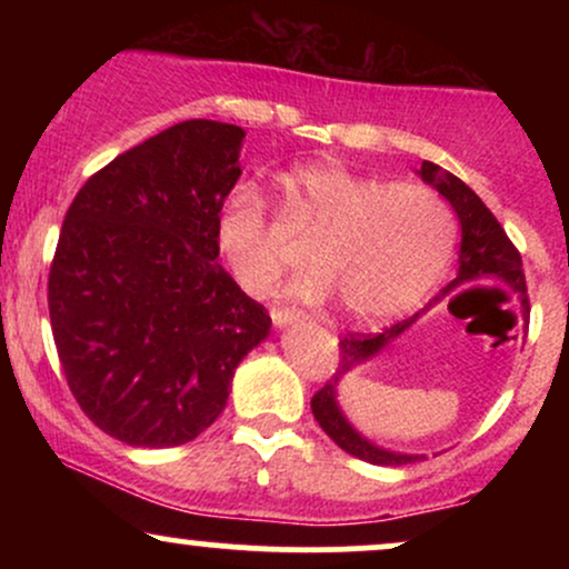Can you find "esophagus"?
<instances>
[{
    "instance_id": "obj_1",
    "label": "esophagus",
    "mask_w": 569,
    "mask_h": 569,
    "mask_svg": "<svg viewBox=\"0 0 569 569\" xmlns=\"http://www.w3.org/2000/svg\"><path fill=\"white\" fill-rule=\"evenodd\" d=\"M302 312L299 310H286V307H272V323L278 326V329H283V326H293L302 321Z\"/></svg>"
}]
</instances>
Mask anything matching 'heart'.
I'll return each mask as SVG.
<instances>
[{"mask_svg":"<svg viewBox=\"0 0 569 569\" xmlns=\"http://www.w3.org/2000/svg\"><path fill=\"white\" fill-rule=\"evenodd\" d=\"M283 187L286 217L312 230V262L286 289L293 299L323 302L339 293L350 318L385 321L420 302L452 253V211L430 187L388 184L335 160L293 168ZM217 246L248 293H264L283 270L270 206L251 181L221 200Z\"/></svg>","mask_w":569,"mask_h":569,"instance_id":"1","label":"heart"}]
</instances>
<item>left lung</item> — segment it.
<instances>
[{
    "label": "left lung",
    "instance_id": "8db88e82",
    "mask_svg": "<svg viewBox=\"0 0 569 569\" xmlns=\"http://www.w3.org/2000/svg\"><path fill=\"white\" fill-rule=\"evenodd\" d=\"M420 179L426 181L441 194L449 206L455 208L457 219H460V257H457V276L447 289H441L439 297L433 302H428L420 312L407 318V321L390 326V329L380 331V335H348L345 339H339V369L337 375L331 377L329 382L312 396L310 407L312 415H316L318 426L326 430L331 441L337 443L339 449L358 457V460H367L371 466H409V462L422 460L426 455H407V452H393V449L377 447L375 441H369L367 436L358 433L356 428L350 426V420L345 417V411L339 409L337 401V388L342 382V377L352 371L361 363H367L369 358H375L377 352H382L393 342L396 337H401L403 331L409 329L422 312H428L436 302H441L447 293H452L457 286L466 283H481V280H489V283H502L506 289H511L513 293H519V305H521V316H530V299H527V283H525V270H521V257L516 251V246L508 240L506 230L500 227V221L492 217V211L481 202L479 194L473 192L466 181L457 179L455 173L443 171V168L436 166V162L422 160L420 166Z\"/></svg>",
    "mask_w": 569,
    "mask_h": 569
}]
</instances>
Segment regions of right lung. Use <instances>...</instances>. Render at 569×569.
Wrapping results in <instances>:
<instances>
[{"mask_svg": "<svg viewBox=\"0 0 569 569\" xmlns=\"http://www.w3.org/2000/svg\"><path fill=\"white\" fill-rule=\"evenodd\" d=\"M246 130L187 120L90 176L50 267V326L77 403L128 447L187 443L224 411L270 316L221 267L217 213Z\"/></svg>", "mask_w": 569, "mask_h": 569, "instance_id": "1", "label": "right lung"}]
</instances>
